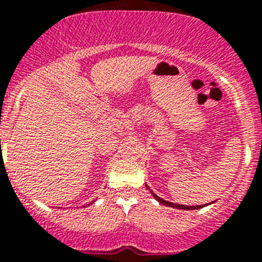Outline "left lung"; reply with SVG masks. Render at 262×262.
Wrapping results in <instances>:
<instances>
[{"mask_svg": "<svg viewBox=\"0 0 262 262\" xmlns=\"http://www.w3.org/2000/svg\"><path fill=\"white\" fill-rule=\"evenodd\" d=\"M146 188H149V186L146 185ZM150 190V188H149ZM150 192H151V195H153L154 198H156L157 200H158L159 203L161 204H163V206H167V207H172V208H178V210H187V211H190V210H199V208H202V207H206V204H203V206H183V204H177V203H171V202H167V200H165V199H162V198H159V196H157L156 194H154L153 191L150 190ZM208 204V203H207Z\"/></svg>", "mask_w": 262, "mask_h": 262, "instance_id": "1", "label": "left lung"}]
</instances>
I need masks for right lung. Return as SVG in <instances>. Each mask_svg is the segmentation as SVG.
Segmentation results:
<instances>
[{"mask_svg": "<svg viewBox=\"0 0 262 262\" xmlns=\"http://www.w3.org/2000/svg\"><path fill=\"white\" fill-rule=\"evenodd\" d=\"M92 203H93V202H92ZM92 203H90V204H92Z\"/></svg>", "mask_w": 262, "mask_h": 262, "instance_id": "1", "label": "right lung"}]
</instances>
